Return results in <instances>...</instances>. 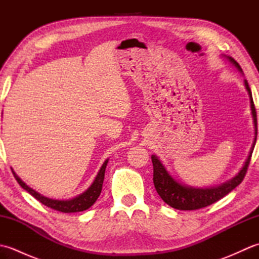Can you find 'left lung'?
<instances>
[{"label":"left lung","mask_w":259,"mask_h":259,"mask_svg":"<svg viewBox=\"0 0 259 259\" xmlns=\"http://www.w3.org/2000/svg\"><path fill=\"white\" fill-rule=\"evenodd\" d=\"M227 60L230 63H233L238 71L243 73V70H241L240 65L236 62L233 58L227 57ZM244 82L245 88L247 92H248L250 99L251 114L252 118H254L255 125V139L254 142H252V147L250 148L249 155L247 157L243 168L239 170V172L236 175L234 178L229 179L226 183H224L222 185L210 187V188H195V187L180 184L179 181L176 180L167 171L166 167H164L162 162L159 160V158L155 155H152L151 160L153 166V185H155V188L158 192V195L160 196L161 199L170 207L179 209V210H196V209L207 207L209 205H211V203L218 201L219 199H222V198L226 196L227 194H229V192L235 189L245 178V175L247 172V169H248L251 159V153L256 145L257 115L248 82H247V80H245Z\"/></svg>","instance_id":"obj_1"}]
</instances>
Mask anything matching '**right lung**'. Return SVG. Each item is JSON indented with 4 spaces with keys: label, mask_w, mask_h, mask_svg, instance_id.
Here are the masks:
<instances>
[{
    "label": "right lung",
    "mask_w": 259,
    "mask_h": 259,
    "mask_svg": "<svg viewBox=\"0 0 259 259\" xmlns=\"http://www.w3.org/2000/svg\"><path fill=\"white\" fill-rule=\"evenodd\" d=\"M107 163H108V159L103 162L102 167L100 168V170H99V172L97 175L95 181H93L92 185L89 187V188H88L84 192H82L81 195L76 196V197L72 198V199H69V200L51 199V198L42 196L41 194H38V192L35 191L34 189L30 188V187L27 186L25 183H23V181L20 179L19 176L16 175L13 171V170H12V172L14 175V178L16 179V181H18L19 185L22 187V188L26 190L30 195L34 197L36 200H38L41 203H43V205L49 207V208L54 209V210L69 213V212H78V211L87 210V209H89L93 205V203L97 201L98 197L100 196L101 190H102L104 171H106Z\"/></svg>",
    "instance_id": "obj_1"
}]
</instances>
